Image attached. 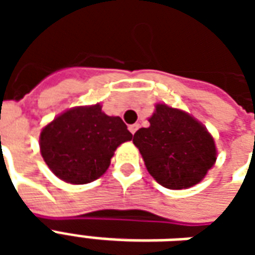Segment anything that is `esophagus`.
<instances>
[{
    "label": "esophagus",
    "instance_id": "34e87169",
    "mask_svg": "<svg viewBox=\"0 0 255 255\" xmlns=\"http://www.w3.org/2000/svg\"><path fill=\"white\" fill-rule=\"evenodd\" d=\"M138 128H139L138 124H132V126H129V127H128V129H129V132L133 135V133L136 132V129H138Z\"/></svg>",
    "mask_w": 255,
    "mask_h": 255
}]
</instances>
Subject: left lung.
Instances as JSON below:
<instances>
[{
	"mask_svg": "<svg viewBox=\"0 0 255 255\" xmlns=\"http://www.w3.org/2000/svg\"><path fill=\"white\" fill-rule=\"evenodd\" d=\"M150 127L140 128L132 142L144 165L161 186L183 190L202 180L216 162L212 135L201 123L164 104L155 106Z\"/></svg>",
	"mask_w": 255,
	"mask_h": 255,
	"instance_id": "1",
	"label": "left lung"
}]
</instances>
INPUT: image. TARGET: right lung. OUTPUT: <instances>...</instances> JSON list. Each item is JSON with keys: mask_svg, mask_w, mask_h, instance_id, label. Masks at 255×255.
<instances>
[{"mask_svg": "<svg viewBox=\"0 0 255 255\" xmlns=\"http://www.w3.org/2000/svg\"><path fill=\"white\" fill-rule=\"evenodd\" d=\"M131 139L122 119L108 116L97 104L56 117L42 129L39 146L56 176L71 184H86L102 176L115 150Z\"/></svg>", "mask_w": 255, "mask_h": 255, "instance_id": "1", "label": "right lung"}]
</instances>
